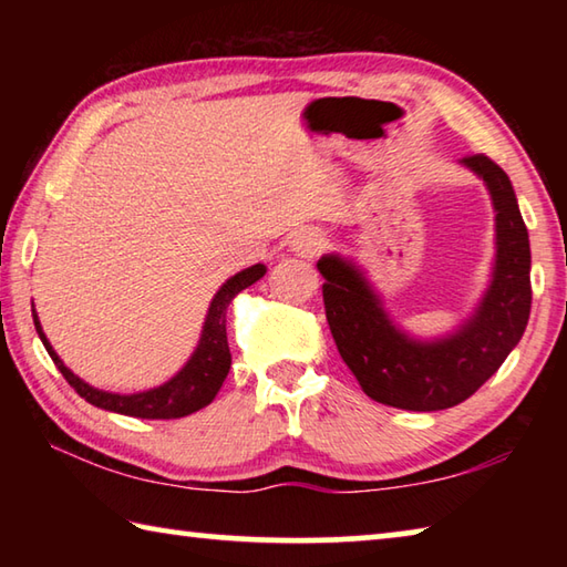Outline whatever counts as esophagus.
Returning <instances> with one entry per match:
<instances>
[{
    "label": "esophagus",
    "mask_w": 567,
    "mask_h": 567,
    "mask_svg": "<svg viewBox=\"0 0 567 567\" xmlns=\"http://www.w3.org/2000/svg\"><path fill=\"white\" fill-rule=\"evenodd\" d=\"M324 245H328V237L320 227H300L290 237V249L300 257H315L322 252Z\"/></svg>",
    "instance_id": "obj_1"
}]
</instances>
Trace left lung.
<instances>
[{"label": "left lung", "mask_w": 567, "mask_h": 567, "mask_svg": "<svg viewBox=\"0 0 567 567\" xmlns=\"http://www.w3.org/2000/svg\"><path fill=\"white\" fill-rule=\"evenodd\" d=\"M460 165L491 192L495 262L491 285L457 330L420 340L390 318L360 265L338 252L318 260L334 344L364 395L382 405L415 412L460 405L495 375L530 318V239L511 177L485 155L463 157Z\"/></svg>", "instance_id": "obj_1"}]
</instances>
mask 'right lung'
<instances>
[{"label": "right lung", "instance_id": "right-lung-1", "mask_svg": "<svg viewBox=\"0 0 567 567\" xmlns=\"http://www.w3.org/2000/svg\"><path fill=\"white\" fill-rule=\"evenodd\" d=\"M265 272H267L265 265H252L247 267V270L229 277V280L215 292L213 302H209L197 348L189 354V360L182 364L177 375H172L167 382H162L157 388H150L145 392H132V395H120V392L92 388L90 382L76 378L74 372L60 360V354L54 352L50 340H47L40 318H37L34 310H32V318H34L37 334H40L42 344L47 348V352H50V358L54 360L56 370H60L64 380L76 390V395L87 400L90 405L110 410V412H120V415L142 417V420H175L207 408L209 402L215 400L219 388H223V382L229 372V364H233V354H229V344H227V328H225L227 305L233 302V297L237 292H243L245 287L255 285L260 277H265Z\"/></svg>", "mask_w": 567, "mask_h": 567}]
</instances>
